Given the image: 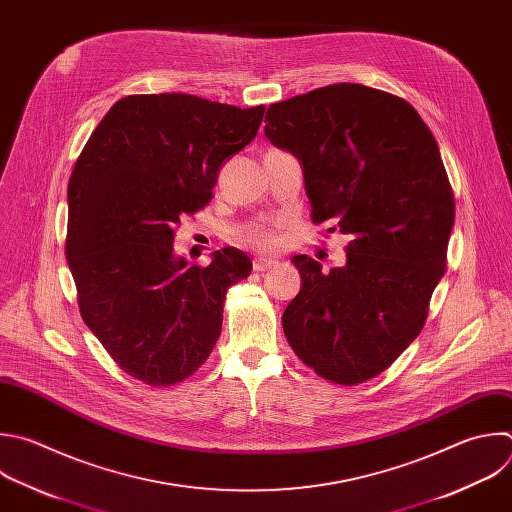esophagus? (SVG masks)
<instances>
[{
	"label": "esophagus",
	"instance_id": "34e87169",
	"mask_svg": "<svg viewBox=\"0 0 512 512\" xmlns=\"http://www.w3.org/2000/svg\"><path fill=\"white\" fill-rule=\"evenodd\" d=\"M271 267H277V261L265 259V257H255V259H253V269L259 271V273H263V271H267V269H271Z\"/></svg>",
	"mask_w": 512,
	"mask_h": 512
}]
</instances>
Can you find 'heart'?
Wrapping results in <instances>:
<instances>
[{
	"mask_svg": "<svg viewBox=\"0 0 512 512\" xmlns=\"http://www.w3.org/2000/svg\"><path fill=\"white\" fill-rule=\"evenodd\" d=\"M237 241L257 251H273L279 245L277 231L269 223H251L241 227L237 231Z\"/></svg>",
	"mask_w": 512,
	"mask_h": 512,
	"instance_id": "obj_1",
	"label": "heart"
}]
</instances>
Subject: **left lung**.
<instances>
[{
	"label": "left lung",
	"mask_w": 512,
	"mask_h": 512,
	"mask_svg": "<svg viewBox=\"0 0 512 512\" xmlns=\"http://www.w3.org/2000/svg\"><path fill=\"white\" fill-rule=\"evenodd\" d=\"M265 136L299 158L311 221L352 237L329 273L293 257L285 337L317 376L364 384L418 337L446 269L454 195L436 138L404 98L350 82L271 104Z\"/></svg>",
	"instance_id": "1"
}]
</instances>
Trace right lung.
Returning <instances> with one entry per match:
<instances>
[{
	"label": "right lung",
	"instance_id": "add662e5",
	"mask_svg": "<svg viewBox=\"0 0 512 512\" xmlns=\"http://www.w3.org/2000/svg\"><path fill=\"white\" fill-rule=\"evenodd\" d=\"M265 106L193 94H132L100 120L68 183L66 259L84 323L128 376L168 388L211 356L225 295L251 273L227 247L207 267L175 257V229L213 197L225 158Z\"/></svg>",
	"mask_w": 512,
	"mask_h": 512
}]
</instances>
